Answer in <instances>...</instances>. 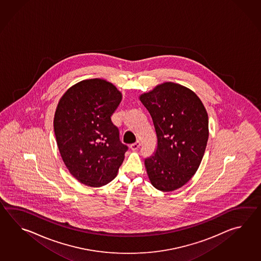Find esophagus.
<instances>
[{
	"mask_svg": "<svg viewBox=\"0 0 261 261\" xmlns=\"http://www.w3.org/2000/svg\"><path fill=\"white\" fill-rule=\"evenodd\" d=\"M140 145H141V144H140V142L139 141H137V142H135L134 144H130V149L133 150V151H135V150L138 149L139 147H140Z\"/></svg>",
	"mask_w": 261,
	"mask_h": 261,
	"instance_id": "1",
	"label": "esophagus"
}]
</instances>
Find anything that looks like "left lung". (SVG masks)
Returning a JSON list of instances; mask_svg holds the SVG:
<instances>
[{
    "label": "left lung",
    "mask_w": 261,
    "mask_h": 261,
    "mask_svg": "<svg viewBox=\"0 0 261 261\" xmlns=\"http://www.w3.org/2000/svg\"><path fill=\"white\" fill-rule=\"evenodd\" d=\"M158 139L155 153L144 165L152 186L168 192L194 175L205 152L208 114L200 98L179 84L165 82L141 95Z\"/></svg>",
    "instance_id": "left-lung-1"
}]
</instances>
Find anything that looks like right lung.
<instances>
[{"mask_svg":"<svg viewBox=\"0 0 261 261\" xmlns=\"http://www.w3.org/2000/svg\"><path fill=\"white\" fill-rule=\"evenodd\" d=\"M121 100L113 84L93 78L72 86L58 103L57 144L67 169L80 183L99 188L117 176L128 150L111 120Z\"/></svg>","mask_w":261,"mask_h":261,"instance_id":"add662e5","label":"right lung"}]
</instances>
